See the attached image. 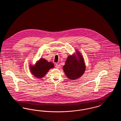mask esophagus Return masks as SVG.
Instances as JSON below:
<instances>
[{"label": "esophagus", "mask_w": 121, "mask_h": 121, "mask_svg": "<svg viewBox=\"0 0 121 121\" xmlns=\"http://www.w3.org/2000/svg\"><path fill=\"white\" fill-rule=\"evenodd\" d=\"M55 67H56V68L57 69H59V68H60V65H59V64H57V63H56V65H55Z\"/></svg>", "instance_id": "esophagus-1"}]
</instances>
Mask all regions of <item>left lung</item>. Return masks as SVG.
I'll return each mask as SVG.
<instances>
[{"mask_svg":"<svg viewBox=\"0 0 121 121\" xmlns=\"http://www.w3.org/2000/svg\"><path fill=\"white\" fill-rule=\"evenodd\" d=\"M78 58L75 55L68 56L63 69L66 76L70 80H74L79 78L85 71V65L83 58L80 53L77 51Z\"/></svg>","mask_w":121,"mask_h":121,"instance_id":"8db88e82","label":"left lung"}]
</instances>
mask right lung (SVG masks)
Listing matches in <instances>:
<instances>
[{"mask_svg":"<svg viewBox=\"0 0 121 121\" xmlns=\"http://www.w3.org/2000/svg\"><path fill=\"white\" fill-rule=\"evenodd\" d=\"M31 73L35 77L41 78L46 75L47 72L54 67V64L52 62H48L46 59L41 58L34 66H30Z\"/></svg>","mask_w":121,"mask_h":121,"instance_id":"add662e5","label":"right lung"}]
</instances>
